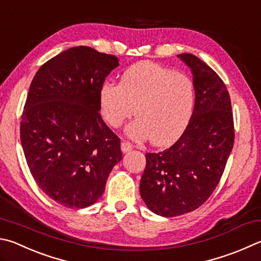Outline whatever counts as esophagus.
<instances>
[{
	"label": "esophagus",
	"instance_id": "1",
	"mask_svg": "<svg viewBox=\"0 0 261 261\" xmlns=\"http://www.w3.org/2000/svg\"><path fill=\"white\" fill-rule=\"evenodd\" d=\"M132 148H134V146H132L130 143H127V141H123L121 144V149L123 153H127V151H130Z\"/></svg>",
	"mask_w": 261,
	"mask_h": 261
}]
</instances>
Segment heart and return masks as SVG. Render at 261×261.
Wrapping results in <instances>:
<instances>
[{
    "label": "heart",
    "instance_id": "b5f03b06",
    "mask_svg": "<svg viewBox=\"0 0 261 261\" xmlns=\"http://www.w3.org/2000/svg\"><path fill=\"white\" fill-rule=\"evenodd\" d=\"M192 80L151 61H141L123 73L120 85L105 83L99 92L101 114L113 127L136 114L126 135L137 141L150 139L165 146L176 141L191 120Z\"/></svg>",
    "mask_w": 261,
    "mask_h": 261
}]
</instances>
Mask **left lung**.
<instances>
[{"label":"left lung","instance_id":"obj_1","mask_svg":"<svg viewBox=\"0 0 261 261\" xmlns=\"http://www.w3.org/2000/svg\"><path fill=\"white\" fill-rule=\"evenodd\" d=\"M178 57L192 70L195 105L170 148L146 153L140 196L150 211L176 217L200 207L215 191L234 145V121L225 83L192 54Z\"/></svg>","mask_w":261,"mask_h":261}]
</instances>
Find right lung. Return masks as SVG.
<instances>
[{
	"mask_svg": "<svg viewBox=\"0 0 261 261\" xmlns=\"http://www.w3.org/2000/svg\"><path fill=\"white\" fill-rule=\"evenodd\" d=\"M115 56L74 46L46 61L31 83L20 122L23 154L36 184L70 209L92 205L122 160L121 140L102 121L99 92Z\"/></svg>",
	"mask_w": 261,
	"mask_h": 261,
	"instance_id": "obj_1",
	"label": "right lung"
}]
</instances>
